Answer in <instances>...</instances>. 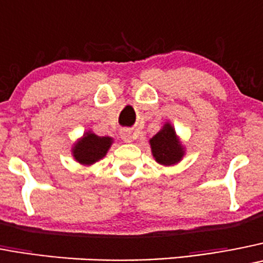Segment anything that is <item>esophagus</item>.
Segmentation results:
<instances>
[{
    "label": "esophagus",
    "mask_w": 263,
    "mask_h": 263,
    "mask_svg": "<svg viewBox=\"0 0 263 263\" xmlns=\"http://www.w3.org/2000/svg\"><path fill=\"white\" fill-rule=\"evenodd\" d=\"M121 138L124 139L125 142H127V143H130V142H133L134 137L130 130H124V132H121Z\"/></svg>",
    "instance_id": "obj_1"
}]
</instances>
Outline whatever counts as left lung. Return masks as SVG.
I'll list each match as a JSON object with an SVG mask.
<instances>
[{
  "label": "left lung",
  "mask_w": 263,
  "mask_h": 263,
  "mask_svg": "<svg viewBox=\"0 0 263 263\" xmlns=\"http://www.w3.org/2000/svg\"><path fill=\"white\" fill-rule=\"evenodd\" d=\"M150 146L153 156L161 165L177 164L185 155L184 146L170 122H165L160 132L150 139Z\"/></svg>",
  "instance_id": "left-lung-1"
}]
</instances>
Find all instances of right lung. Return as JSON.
<instances>
[{
    "label": "right lung",
    "mask_w": 263,
    "mask_h": 263,
    "mask_svg": "<svg viewBox=\"0 0 263 263\" xmlns=\"http://www.w3.org/2000/svg\"><path fill=\"white\" fill-rule=\"evenodd\" d=\"M112 142L113 139L110 137H99L92 132H87L77 143H74V159L83 165L93 164L107 155Z\"/></svg>",
    "instance_id": "obj_1"
}]
</instances>
